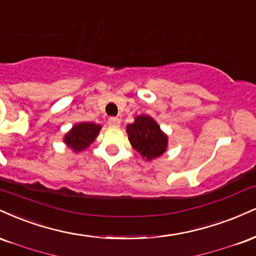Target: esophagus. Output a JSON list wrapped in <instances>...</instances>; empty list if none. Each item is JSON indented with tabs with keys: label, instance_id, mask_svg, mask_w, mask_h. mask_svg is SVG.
Masks as SVG:
<instances>
[{
	"label": "esophagus",
	"instance_id": "34e87169",
	"mask_svg": "<svg viewBox=\"0 0 256 256\" xmlns=\"http://www.w3.org/2000/svg\"><path fill=\"white\" fill-rule=\"evenodd\" d=\"M108 124L111 126V127H120V124H121V120L117 118V117H109V120H108Z\"/></svg>",
	"mask_w": 256,
	"mask_h": 256
}]
</instances>
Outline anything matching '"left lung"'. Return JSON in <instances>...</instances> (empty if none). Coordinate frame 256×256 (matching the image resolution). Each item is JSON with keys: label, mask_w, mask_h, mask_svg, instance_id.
I'll return each mask as SVG.
<instances>
[{"label": "left lung", "mask_w": 256, "mask_h": 256, "mask_svg": "<svg viewBox=\"0 0 256 256\" xmlns=\"http://www.w3.org/2000/svg\"><path fill=\"white\" fill-rule=\"evenodd\" d=\"M127 133L132 146L148 160L162 156L166 150L168 136L152 117L138 116L134 123L127 126Z\"/></svg>", "instance_id": "obj_1"}]
</instances>
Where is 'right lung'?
<instances>
[{"label": "right lung", "mask_w": 256, "mask_h": 256, "mask_svg": "<svg viewBox=\"0 0 256 256\" xmlns=\"http://www.w3.org/2000/svg\"><path fill=\"white\" fill-rule=\"evenodd\" d=\"M100 128V126L92 122L80 123V124L74 126L73 129L66 135L64 142L75 152L82 151L97 138Z\"/></svg>", "instance_id": "obj_1"}]
</instances>
